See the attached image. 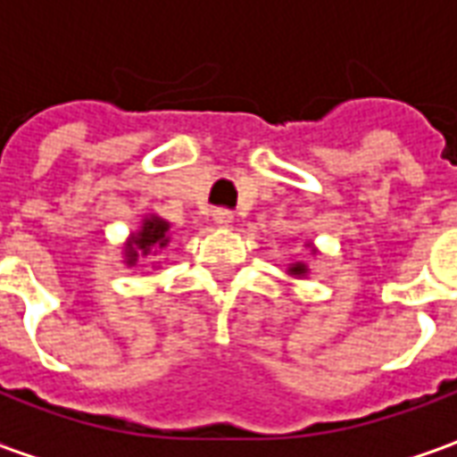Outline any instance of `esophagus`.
Wrapping results in <instances>:
<instances>
[{"instance_id":"esophagus-1","label":"esophagus","mask_w":457,"mask_h":457,"mask_svg":"<svg viewBox=\"0 0 457 457\" xmlns=\"http://www.w3.org/2000/svg\"><path fill=\"white\" fill-rule=\"evenodd\" d=\"M212 220H215V225H218V228H229V225L235 222V212L228 208H218V210H212Z\"/></svg>"}]
</instances>
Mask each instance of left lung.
Listing matches in <instances>:
<instances>
[{
    "instance_id": "1",
    "label": "left lung",
    "mask_w": 457,
    "mask_h": 457,
    "mask_svg": "<svg viewBox=\"0 0 457 457\" xmlns=\"http://www.w3.org/2000/svg\"><path fill=\"white\" fill-rule=\"evenodd\" d=\"M288 274H291V277L303 278L308 274V267L306 264H301V262H296V264H291V267H288Z\"/></svg>"
}]
</instances>
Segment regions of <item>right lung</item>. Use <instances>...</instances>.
<instances>
[{
    "instance_id": "add662e5",
    "label": "right lung",
    "mask_w": 457,
    "mask_h": 457,
    "mask_svg": "<svg viewBox=\"0 0 457 457\" xmlns=\"http://www.w3.org/2000/svg\"><path fill=\"white\" fill-rule=\"evenodd\" d=\"M170 242V225L166 220L149 215L141 220V228L131 232L129 242L124 245V262L134 267L137 259L146 257V254H156L159 249H166Z\"/></svg>"
}]
</instances>
